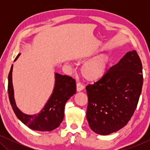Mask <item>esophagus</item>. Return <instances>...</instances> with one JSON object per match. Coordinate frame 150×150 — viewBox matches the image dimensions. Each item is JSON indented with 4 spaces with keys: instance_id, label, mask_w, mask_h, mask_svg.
Returning a JSON list of instances; mask_svg holds the SVG:
<instances>
[{
    "instance_id": "1",
    "label": "esophagus",
    "mask_w": 150,
    "mask_h": 150,
    "mask_svg": "<svg viewBox=\"0 0 150 150\" xmlns=\"http://www.w3.org/2000/svg\"><path fill=\"white\" fill-rule=\"evenodd\" d=\"M84 86L82 85L81 83H78L76 84V90L77 91H81L82 90H83Z\"/></svg>"
}]
</instances>
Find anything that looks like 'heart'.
<instances>
[{
    "label": "heart",
    "instance_id": "b5f03b06",
    "mask_svg": "<svg viewBox=\"0 0 150 150\" xmlns=\"http://www.w3.org/2000/svg\"><path fill=\"white\" fill-rule=\"evenodd\" d=\"M110 57L106 54H101L84 63L81 67V74L88 81H98L106 74Z\"/></svg>",
    "mask_w": 150,
    "mask_h": 150
}]
</instances>
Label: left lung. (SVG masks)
<instances>
[{"label": "left lung", "instance_id": "8db88e82", "mask_svg": "<svg viewBox=\"0 0 150 150\" xmlns=\"http://www.w3.org/2000/svg\"><path fill=\"white\" fill-rule=\"evenodd\" d=\"M142 63L130 51L104 76L86 87L87 119L94 132L108 135L124 127L134 114L143 86Z\"/></svg>", "mask_w": 150, "mask_h": 150}]
</instances>
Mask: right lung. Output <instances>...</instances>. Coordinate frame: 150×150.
I'll return each mask as SVG.
<instances>
[{"mask_svg": "<svg viewBox=\"0 0 150 150\" xmlns=\"http://www.w3.org/2000/svg\"><path fill=\"white\" fill-rule=\"evenodd\" d=\"M18 54L15 59L18 58ZM13 65L8 76V94L10 103L17 117L28 128L38 131H52L60 126L64 117L66 102L76 91L75 80L67 75L55 73V84L53 92L43 109L36 115L23 113L16 106L12 84Z\"/></svg>", "mask_w": 150, "mask_h": 150, "instance_id": "add662e5", "label": "right lung"}]
</instances>
